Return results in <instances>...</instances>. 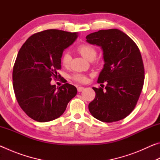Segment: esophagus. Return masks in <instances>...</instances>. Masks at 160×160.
<instances>
[{
  "instance_id": "1",
  "label": "esophagus",
  "mask_w": 160,
  "mask_h": 160,
  "mask_svg": "<svg viewBox=\"0 0 160 160\" xmlns=\"http://www.w3.org/2000/svg\"><path fill=\"white\" fill-rule=\"evenodd\" d=\"M84 90H85V88H84V87L80 86V87H78V92H82Z\"/></svg>"
}]
</instances>
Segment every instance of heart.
<instances>
[{
	"label": "heart",
	"instance_id": "heart-1",
	"mask_svg": "<svg viewBox=\"0 0 160 160\" xmlns=\"http://www.w3.org/2000/svg\"><path fill=\"white\" fill-rule=\"evenodd\" d=\"M78 51L84 58L88 61H93L97 56V51L92 46L87 44H83L80 45L78 47ZM71 61V56L69 52H65L61 58L62 64L65 66H68ZM72 80L76 82H83L86 80V77L85 75L81 73H75L72 75Z\"/></svg>",
	"mask_w": 160,
	"mask_h": 160
}]
</instances>
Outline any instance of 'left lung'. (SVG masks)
<instances>
[{"label":"left lung","instance_id":"1","mask_svg":"<svg viewBox=\"0 0 160 160\" xmlns=\"http://www.w3.org/2000/svg\"><path fill=\"white\" fill-rule=\"evenodd\" d=\"M86 39L102 48L105 63L97 82H107L106 90L92 88L96 95L89 104L90 112L102 122L125 118L136 106L144 84V65L139 48L117 29L93 32Z\"/></svg>","mask_w":160,"mask_h":160}]
</instances>
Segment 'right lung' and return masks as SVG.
Wrapping results in <instances>:
<instances>
[{"instance_id": "obj_1", "label": "right lung", "mask_w": 160, "mask_h": 160, "mask_svg": "<svg viewBox=\"0 0 160 160\" xmlns=\"http://www.w3.org/2000/svg\"><path fill=\"white\" fill-rule=\"evenodd\" d=\"M77 37L76 32L47 29L29 37L19 51L12 70L13 89L21 109L34 121L60 117L76 95L75 86L64 82L56 88L51 80L58 77L63 51Z\"/></svg>"}]
</instances>
